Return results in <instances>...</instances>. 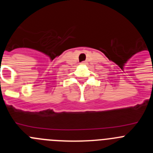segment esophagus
Masks as SVG:
<instances>
[{
  "instance_id": "esophagus-1",
  "label": "esophagus",
  "mask_w": 153,
  "mask_h": 153,
  "mask_svg": "<svg viewBox=\"0 0 153 153\" xmlns=\"http://www.w3.org/2000/svg\"><path fill=\"white\" fill-rule=\"evenodd\" d=\"M86 61H83V62H82V63H81V64H86Z\"/></svg>"
}]
</instances>
